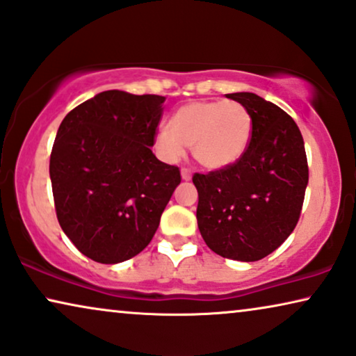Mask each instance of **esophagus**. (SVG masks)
Returning a JSON list of instances; mask_svg holds the SVG:
<instances>
[{
	"label": "esophagus",
	"mask_w": 356,
	"mask_h": 356,
	"mask_svg": "<svg viewBox=\"0 0 356 356\" xmlns=\"http://www.w3.org/2000/svg\"><path fill=\"white\" fill-rule=\"evenodd\" d=\"M191 177H193L191 170H189V168H181V178L184 179V181H189V179H191Z\"/></svg>",
	"instance_id": "34e87169"
}]
</instances>
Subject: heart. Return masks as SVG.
I'll return each mask as SVG.
<instances>
[{"instance_id": "heart-1", "label": "heart", "mask_w": 356, "mask_h": 356, "mask_svg": "<svg viewBox=\"0 0 356 356\" xmlns=\"http://www.w3.org/2000/svg\"><path fill=\"white\" fill-rule=\"evenodd\" d=\"M252 134L250 111L235 100L193 102L170 118L168 129L155 136V150L167 162H178L193 147L202 167L222 170L246 152Z\"/></svg>"}]
</instances>
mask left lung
Instances as JSON below:
<instances>
[{
    "mask_svg": "<svg viewBox=\"0 0 356 356\" xmlns=\"http://www.w3.org/2000/svg\"><path fill=\"white\" fill-rule=\"evenodd\" d=\"M250 111L252 134L232 167L196 173L199 232L218 256L259 261L298 223L308 186L305 143L291 116L251 92L227 94Z\"/></svg>",
    "mask_w": 356,
    "mask_h": 356,
    "instance_id": "1",
    "label": "left lung"
}]
</instances>
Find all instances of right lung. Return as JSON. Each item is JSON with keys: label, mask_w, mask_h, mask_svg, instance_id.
Instances as JSON below:
<instances>
[{"label": "right lung", "mask_w": 356, "mask_h": 356, "mask_svg": "<svg viewBox=\"0 0 356 356\" xmlns=\"http://www.w3.org/2000/svg\"><path fill=\"white\" fill-rule=\"evenodd\" d=\"M165 97L97 94L65 116L50 157L58 222L82 254L118 264L139 254L181 181L155 157Z\"/></svg>", "instance_id": "obj_1"}]
</instances>
